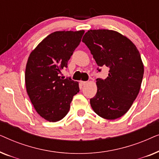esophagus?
<instances>
[{
    "label": "esophagus",
    "mask_w": 159,
    "mask_h": 159,
    "mask_svg": "<svg viewBox=\"0 0 159 159\" xmlns=\"http://www.w3.org/2000/svg\"><path fill=\"white\" fill-rule=\"evenodd\" d=\"M80 83H81L82 85H84V84H86L88 83V82H85V81H80Z\"/></svg>",
    "instance_id": "34e87169"
}]
</instances>
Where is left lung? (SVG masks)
<instances>
[{"mask_svg": "<svg viewBox=\"0 0 159 159\" xmlns=\"http://www.w3.org/2000/svg\"><path fill=\"white\" fill-rule=\"evenodd\" d=\"M82 42L98 66L109 68L106 79L96 80L97 93L90 99L91 107L103 119L122 116L136 99L142 83L144 66L139 51L129 38L114 30H88Z\"/></svg>", "mask_w": 159, "mask_h": 159, "instance_id": "obj_1", "label": "left lung"}]
</instances>
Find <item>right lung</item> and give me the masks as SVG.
Returning <instances> with one entry per match:
<instances>
[{"instance_id": "right-lung-1", "label": "right lung", "mask_w": 159, "mask_h": 159, "mask_svg": "<svg viewBox=\"0 0 159 159\" xmlns=\"http://www.w3.org/2000/svg\"><path fill=\"white\" fill-rule=\"evenodd\" d=\"M84 30L57 31L39 43L28 58L25 70L27 94L41 117L56 122L68 114L79 83L63 80L61 71L67 67L73 52L80 45Z\"/></svg>"}]
</instances>
